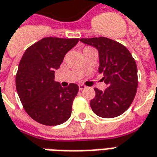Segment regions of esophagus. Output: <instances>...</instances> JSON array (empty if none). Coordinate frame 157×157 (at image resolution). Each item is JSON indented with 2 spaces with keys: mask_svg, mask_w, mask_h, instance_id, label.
Segmentation results:
<instances>
[{
  "mask_svg": "<svg viewBox=\"0 0 157 157\" xmlns=\"http://www.w3.org/2000/svg\"><path fill=\"white\" fill-rule=\"evenodd\" d=\"M85 88H86V86H85V85H82V84L79 85V89L81 90V91H82V90H84Z\"/></svg>",
  "mask_w": 157,
  "mask_h": 157,
  "instance_id": "1",
  "label": "esophagus"
}]
</instances>
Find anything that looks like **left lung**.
<instances>
[{"mask_svg": "<svg viewBox=\"0 0 157 157\" xmlns=\"http://www.w3.org/2000/svg\"><path fill=\"white\" fill-rule=\"evenodd\" d=\"M80 40L96 48L99 54V73L108 88H94L95 97L90 106L97 116L114 118L129 108L138 87L137 65L128 48L106 37L82 38Z\"/></svg>", "mask_w": 157, "mask_h": 157, "instance_id": "left-lung-1", "label": "left lung"}]
</instances>
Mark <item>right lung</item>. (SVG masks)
Listing matches in <instances>:
<instances>
[{
	"label": "right lung",
	"mask_w": 157,
	"mask_h": 157,
	"mask_svg": "<svg viewBox=\"0 0 157 157\" xmlns=\"http://www.w3.org/2000/svg\"><path fill=\"white\" fill-rule=\"evenodd\" d=\"M79 38L45 37L31 45L22 57L16 74V88L26 113L40 124L56 126L71 116L79 86L62 87L54 72Z\"/></svg>",
	"instance_id": "1"
}]
</instances>
